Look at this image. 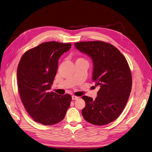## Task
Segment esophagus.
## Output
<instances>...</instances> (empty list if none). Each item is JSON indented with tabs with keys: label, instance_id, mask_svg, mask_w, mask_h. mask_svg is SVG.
<instances>
[{
	"label": "esophagus",
	"instance_id": "obj_1",
	"mask_svg": "<svg viewBox=\"0 0 152 152\" xmlns=\"http://www.w3.org/2000/svg\"><path fill=\"white\" fill-rule=\"evenodd\" d=\"M78 98H79L78 96H75V95L72 96V99L73 100H76V99H77Z\"/></svg>",
	"mask_w": 152,
	"mask_h": 152
}]
</instances>
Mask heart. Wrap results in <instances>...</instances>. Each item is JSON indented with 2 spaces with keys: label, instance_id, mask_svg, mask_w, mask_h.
I'll return each mask as SVG.
<instances>
[{
  "label": "heart",
  "instance_id": "b5f03b06",
  "mask_svg": "<svg viewBox=\"0 0 152 152\" xmlns=\"http://www.w3.org/2000/svg\"><path fill=\"white\" fill-rule=\"evenodd\" d=\"M77 60H84V59H83V58H78Z\"/></svg>",
  "mask_w": 152,
  "mask_h": 152
}]
</instances>
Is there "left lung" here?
Returning a JSON list of instances; mask_svg holds the SVG:
<instances>
[{
  "mask_svg": "<svg viewBox=\"0 0 152 152\" xmlns=\"http://www.w3.org/2000/svg\"><path fill=\"white\" fill-rule=\"evenodd\" d=\"M75 46L92 58V80L100 87L95 100L87 96L82 97L86 102L83 116L95 125L110 124L122 113L131 93L132 76L128 64L119 50L110 43L82 42Z\"/></svg>",
  "mask_w": 152,
  "mask_h": 152,
  "instance_id": "left-lung-1",
  "label": "left lung"
}]
</instances>
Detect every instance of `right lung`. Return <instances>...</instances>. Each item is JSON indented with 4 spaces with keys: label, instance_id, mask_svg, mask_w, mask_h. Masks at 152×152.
I'll return each instance as SVG.
<instances>
[{
    "label": "right lung",
    "instance_id": "1",
    "mask_svg": "<svg viewBox=\"0 0 152 152\" xmlns=\"http://www.w3.org/2000/svg\"><path fill=\"white\" fill-rule=\"evenodd\" d=\"M71 46L70 43H43L28 50L20 60L17 69L19 95L27 112L38 123L52 125L60 122L70 106V95H60L49 90L58 59Z\"/></svg>",
    "mask_w": 152,
    "mask_h": 152
}]
</instances>
